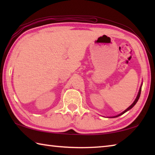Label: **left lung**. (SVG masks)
Instances as JSON below:
<instances>
[{
  "instance_id": "1",
  "label": "left lung",
  "mask_w": 155,
  "mask_h": 155,
  "mask_svg": "<svg viewBox=\"0 0 155 155\" xmlns=\"http://www.w3.org/2000/svg\"><path fill=\"white\" fill-rule=\"evenodd\" d=\"M141 85H142V84H141V87H140V90H139V92H138L137 96V97H136V98H135V101L133 102V104H131L130 106L128 107V108L125 110V111H123L122 113H121V114H120L117 115H115V116H114V117H118V116H120V115H122V114H124V113H126V112H127V111H128V110H130V109H132L133 107L135 105V104L137 103V102L138 101L139 98H140V94H141Z\"/></svg>"
}]
</instances>
